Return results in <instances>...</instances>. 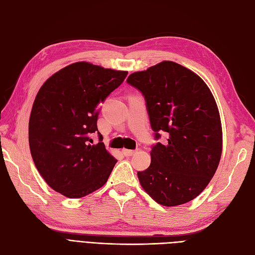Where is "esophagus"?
<instances>
[{"instance_id": "esophagus-1", "label": "esophagus", "mask_w": 255, "mask_h": 255, "mask_svg": "<svg viewBox=\"0 0 255 255\" xmlns=\"http://www.w3.org/2000/svg\"><path fill=\"white\" fill-rule=\"evenodd\" d=\"M136 150H128V149H122V153L125 154L126 156H132L136 153Z\"/></svg>"}]
</instances>
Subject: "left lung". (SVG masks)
Masks as SVG:
<instances>
[{"label":"left lung","instance_id":"left-lung-1","mask_svg":"<svg viewBox=\"0 0 255 255\" xmlns=\"http://www.w3.org/2000/svg\"><path fill=\"white\" fill-rule=\"evenodd\" d=\"M128 84L144 97L155 139L151 164L138 171L141 187L164 206L187 203L204 190L217 170L222 128L217 104L204 81L174 61L165 60L130 74Z\"/></svg>","mask_w":255,"mask_h":255}]
</instances>
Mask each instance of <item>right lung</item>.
Instances as JSON below:
<instances>
[{"label": "right lung", "instance_id": "right-lung-1", "mask_svg": "<svg viewBox=\"0 0 255 255\" xmlns=\"http://www.w3.org/2000/svg\"><path fill=\"white\" fill-rule=\"evenodd\" d=\"M128 71L79 61L54 73L35 98L28 122L30 154L51 188L79 199L101 188L117 163L98 131L99 105L118 88Z\"/></svg>", "mask_w": 255, "mask_h": 255}]
</instances>
